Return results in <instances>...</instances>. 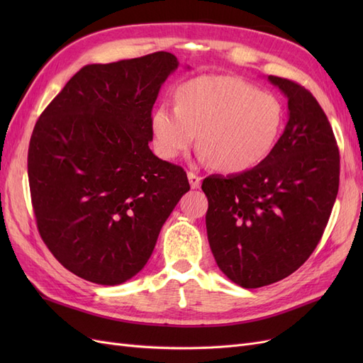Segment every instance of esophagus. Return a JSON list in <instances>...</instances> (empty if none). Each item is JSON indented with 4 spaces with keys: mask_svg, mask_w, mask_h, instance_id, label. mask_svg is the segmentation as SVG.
<instances>
[{
    "mask_svg": "<svg viewBox=\"0 0 363 363\" xmlns=\"http://www.w3.org/2000/svg\"><path fill=\"white\" fill-rule=\"evenodd\" d=\"M188 179H189V183H191V188L192 189H196L201 183V177L200 175H196L195 172H188Z\"/></svg>",
    "mask_w": 363,
    "mask_h": 363,
    "instance_id": "34e87169",
    "label": "esophagus"
}]
</instances>
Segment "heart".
Returning a JSON list of instances; mask_svg holds the SVG:
<instances>
[{
	"label": "heart",
	"mask_w": 363,
	"mask_h": 363,
	"mask_svg": "<svg viewBox=\"0 0 363 363\" xmlns=\"http://www.w3.org/2000/svg\"><path fill=\"white\" fill-rule=\"evenodd\" d=\"M284 112L279 98L233 77L184 83L177 107L160 104L151 118L157 156L174 160L200 140L201 160L223 172L255 168L276 147Z\"/></svg>",
	"instance_id": "obj_1"
}]
</instances>
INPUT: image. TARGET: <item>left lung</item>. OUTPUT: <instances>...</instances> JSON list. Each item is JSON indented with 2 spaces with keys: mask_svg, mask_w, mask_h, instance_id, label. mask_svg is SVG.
Here are the masks:
<instances>
[{
  "mask_svg": "<svg viewBox=\"0 0 363 363\" xmlns=\"http://www.w3.org/2000/svg\"><path fill=\"white\" fill-rule=\"evenodd\" d=\"M288 98V123L271 155L236 175L203 180L207 239L225 276L247 289L298 269L316 248L339 189V150L315 96L268 75Z\"/></svg>",
  "mask_w": 363,
  "mask_h": 363,
  "instance_id": "8db88e82",
  "label": "left lung"
}]
</instances>
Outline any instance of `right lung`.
<instances>
[{
	"mask_svg": "<svg viewBox=\"0 0 363 363\" xmlns=\"http://www.w3.org/2000/svg\"><path fill=\"white\" fill-rule=\"evenodd\" d=\"M177 68L167 51L87 65L33 130L28 182L40 238L87 281L113 286L136 276L191 189L183 168L148 145L152 106Z\"/></svg>",
	"mask_w": 363,
	"mask_h": 363,
	"instance_id": "obj_1",
	"label": "right lung"
}]
</instances>
